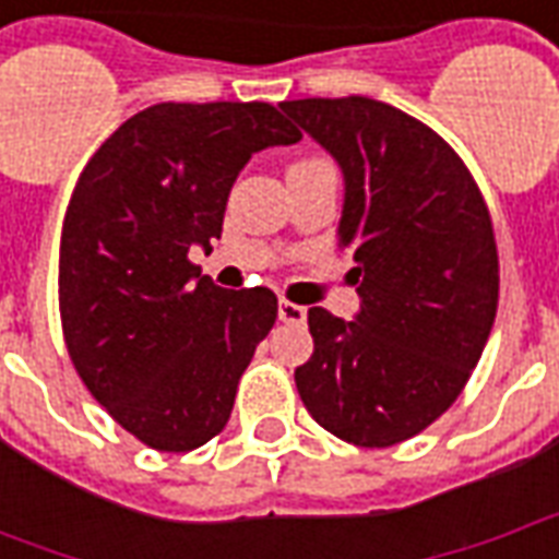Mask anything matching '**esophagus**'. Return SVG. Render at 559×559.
Wrapping results in <instances>:
<instances>
[{"mask_svg": "<svg viewBox=\"0 0 559 559\" xmlns=\"http://www.w3.org/2000/svg\"><path fill=\"white\" fill-rule=\"evenodd\" d=\"M278 317H281V320H284V323H305V317H308V311H305L302 305L281 299V302H278Z\"/></svg>", "mask_w": 559, "mask_h": 559, "instance_id": "34e87169", "label": "esophagus"}]
</instances>
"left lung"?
Segmentation results:
<instances>
[{
  "mask_svg": "<svg viewBox=\"0 0 559 559\" xmlns=\"http://www.w3.org/2000/svg\"><path fill=\"white\" fill-rule=\"evenodd\" d=\"M281 110L338 160L356 320L308 311L314 353L299 399L329 433L365 449L404 443L440 419L491 335L497 242L479 185L437 131L392 104L299 98Z\"/></svg>",
  "mask_w": 559,
  "mask_h": 559,
  "instance_id": "left-lung-1",
  "label": "left lung"
}]
</instances>
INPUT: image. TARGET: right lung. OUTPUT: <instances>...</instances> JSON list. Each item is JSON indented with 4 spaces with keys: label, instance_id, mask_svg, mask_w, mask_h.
Wrapping results in <instances>:
<instances>
[{
    "label": "right lung",
    "instance_id": "add662e5",
    "mask_svg": "<svg viewBox=\"0 0 559 559\" xmlns=\"http://www.w3.org/2000/svg\"><path fill=\"white\" fill-rule=\"evenodd\" d=\"M302 140L263 102L155 104L80 173L59 245V314L92 399L158 452L224 431L239 377L278 317L269 287L224 290L188 251L221 239L254 152Z\"/></svg>",
    "mask_w": 559,
    "mask_h": 559
}]
</instances>
